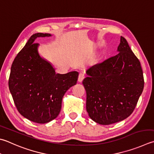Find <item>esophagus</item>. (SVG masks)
Masks as SVG:
<instances>
[{
	"mask_svg": "<svg viewBox=\"0 0 154 154\" xmlns=\"http://www.w3.org/2000/svg\"><path fill=\"white\" fill-rule=\"evenodd\" d=\"M85 78V74H84V73H82V72H81V73H80V74H79V76H78V82H82V80H84V78Z\"/></svg>",
	"mask_w": 154,
	"mask_h": 154,
	"instance_id": "34e87169",
	"label": "esophagus"
}]
</instances>
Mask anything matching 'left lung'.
I'll return each instance as SVG.
<instances>
[{"label":"left lung","instance_id":"obj_1","mask_svg":"<svg viewBox=\"0 0 154 154\" xmlns=\"http://www.w3.org/2000/svg\"><path fill=\"white\" fill-rule=\"evenodd\" d=\"M120 42L119 53L90 68L82 81L89 117L104 125L131 115L143 90L140 60L123 37Z\"/></svg>","mask_w":154,"mask_h":154}]
</instances>
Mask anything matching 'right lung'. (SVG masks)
<instances>
[{"instance_id":"1","label":"right lung","mask_w":154,"mask_h":154,"mask_svg":"<svg viewBox=\"0 0 154 154\" xmlns=\"http://www.w3.org/2000/svg\"><path fill=\"white\" fill-rule=\"evenodd\" d=\"M31 35L11 66L8 87L17 110L23 117L37 123L50 122L58 116L66 92L77 82L78 72L57 74L55 68L38 53L37 37Z\"/></svg>"}]
</instances>
